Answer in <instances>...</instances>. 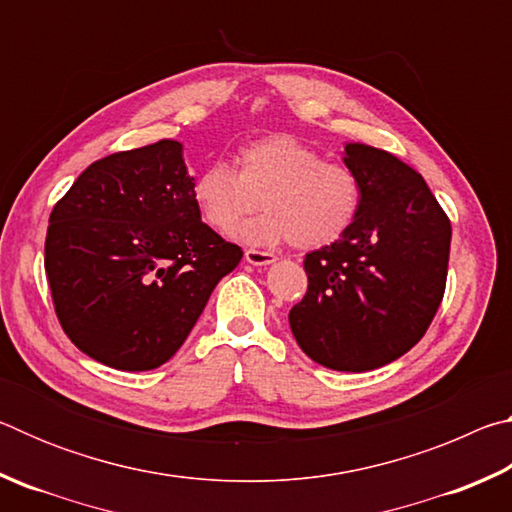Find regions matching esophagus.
Returning <instances> with one entry per match:
<instances>
[{
    "instance_id": "obj_1",
    "label": "esophagus",
    "mask_w": 512,
    "mask_h": 512,
    "mask_svg": "<svg viewBox=\"0 0 512 512\" xmlns=\"http://www.w3.org/2000/svg\"><path fill=\"white\" fill-rule=\"evenodd\" d=\"M275 259L277 257L273 253H266V250H255V248L246 250V262L253 266H268V264H273Z\"/></svg>"
}]
</instances>
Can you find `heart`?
I'll list each match as a JSON object with an SVG mask.
<instances>
[{"instance_id":"1","label":"heart","mask_w":512,"mask_h":512,"mask_svg":"<svg viewBox=\"0 0 512 512\" xmlns=\"http://www.w3.org/2000/svg\"><path fill=\"white\" fill-rule=\"evenodd\" d=\"M259 198L266 212L239 232L246 244L293 241L314 250L348 235L361 212L363 187L348 164L325 160L314 146L284 133L241 146L235 169L210 162L192 185L198 216L221 235H232L257 210Z\"/></svg>"}]
</instances>
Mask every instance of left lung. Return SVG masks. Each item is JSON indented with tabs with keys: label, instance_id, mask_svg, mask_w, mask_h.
<instances>
[{
	"label": "left lung",
	"instance_id": "1",
	"mask_svg": "<svg viewBox=\"0 0 512 512\" xmlns=\"http://www.w3.org/2000/svg\"><path fill=\"white\" fill-rule=\"evenodd\" d=\"M359 173L357 221L334 244L305 257L309 287L289 325L309 359L366 372L400 359L440 307L452 223L418 171L368 144H345Z\"/></svg>",
	"mask_w": 512,
	"mask_h": 512
}]
</instances>
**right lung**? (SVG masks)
<instances>
[{
    "label": "right lung",
    "mask_w": 512,
    "mask_h": 512,
    "mask_svg": "<svg viewBox=\"0 0 512 512\" xmlns=\"http://www.w3.org/2000/svg\"><path fill=\"white\" fill-rule=\"evenodd\" d=\"M183 144L160 140L92 162L54 205L45 271L56 316L103 366L142 372L192 332L237 244L198 216Z\"/></svg>",
    "instance_id": "add662e5"
}]
</instances>
